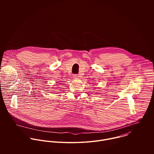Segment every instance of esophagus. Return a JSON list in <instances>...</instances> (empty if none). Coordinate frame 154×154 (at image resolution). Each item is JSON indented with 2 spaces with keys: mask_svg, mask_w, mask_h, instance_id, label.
<instances>
[{
  "mask_svg": "<svg viewBox=\"0 0 154 154\" xmlns=\"http://www.w3.org/2000/svg\"><path fill=\"white\" fill-rule=\"evenodd\" d=\"M73 77H74V79H78V78L79 77V76L77 74H74V75H73Z\"/></svg>",
  "mask_w": 154,
  "mask_h": 154,
  "instance_id": "esophagus-1",
  "label": "esophagus"
}]
</instances>
